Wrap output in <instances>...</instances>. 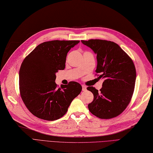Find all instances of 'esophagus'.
Listing matches in <instances>:
<instances>
[{
  "label": "esophagus",
  "instance_id": "obj_1",
  "mask_svg": "<svg viewBox=\"0 0 153 153\" xmlns=\"http://www.w3.org/2000/svg\"><path fill=\"white\" fill-rule=\"evenodd\" d=\"M82 90L84 91H86V86H85V85H82Z\"/></svg>",
  "mask_w": 153,
  "mask_h": 153
}]
</instances>
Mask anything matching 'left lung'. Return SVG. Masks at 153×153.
Here are the masks:
<instances>
[{
	"label": "left lung",
	"mask_w": 153,
	"mask_h": 153,
	"mask_svg": "<svg viewBox=\"0 0 153 153\" xmlns=\"http://www.w3.org/2000/svg\"><path fill=\"white\" fill-rule=\"evenodd\" d=\"M81 42L97 54L95 75L103 79L100 91L93 86L87 88L94 96L88 109L100 119L117 117L128 105L134 91L136 70L134 62L114 42L101 39Z\"/></svg>",
	"instance_id": "obj_1"
}]
</instances>
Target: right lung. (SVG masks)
Listing matches in <instances>:
<instances>
[{
    "label": "right lung",
    "mask_w": 153,
    "mask_h": 153,
    "mask_svg": "<svg viewBox=\"0 0 153 153\" xmlns=\"http://www.w3.org/2000/svg\"><path fill=\"white\" fill-rule=\"evenodd\" d=\"M79 41L54 40L38 45L24 59L19 72V89L28 110L40 119L54 121L66 114L82 90L71 81L58 87L56 73L65 67L67 53Z\"/></svg>",
    "instance_id": "right-lung-1"
}]
</instances>
